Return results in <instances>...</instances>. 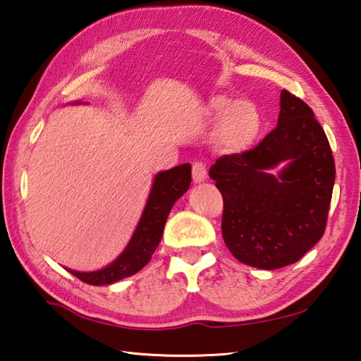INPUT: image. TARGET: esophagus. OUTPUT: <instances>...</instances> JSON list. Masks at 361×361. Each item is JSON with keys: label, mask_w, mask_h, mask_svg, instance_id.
I'll return each mask as SVG.
<instances>
[{"label": "esophagus", "mask_w": 361, "mask_h": 361, "mask_svg": "<svg viewBox=\"0 0 361 361\" xmlns=\"http://www.w3.org/2000/svg\"><path fill=\"white\" fill-rule=\"evenodd\" d=\"M193 180L196 183H200L205 179V176H207V168L202 164V161H195L193 164Z\"/></svg>", "instance_id": "obj_1"}]
</instances>
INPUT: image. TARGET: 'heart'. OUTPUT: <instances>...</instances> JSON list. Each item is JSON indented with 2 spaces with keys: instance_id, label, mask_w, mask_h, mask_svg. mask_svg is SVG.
I'll list each match as a JSON object with an SVG mask.
<instances>
[{
  "instance_id": "obj_1",
  "label": "heart",
  "mask_w": 361,
  "mask_h": 361,
  "mask_svg": "<svg viewBox=\"0 0 361 361\" xmlns=\"http://www.w3.org/2000/svg\"><path fill=\"white\" fill-rule=\"evenodd\" d=\"M210 112L215 118H223L224 140L235 151L247 148L262 126L259 109L249 101L232 102L224 97H218L212 101Z\"/></svg>"
}]
</instances>
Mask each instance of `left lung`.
<instances>
[{
    "label": "left lung",
    "mask_w": 361,
    "mask_h": 361,
    "mask_svg": "<svg viewBox=\"0 0 361 361\" xmlns=\"http://www.w3.org/2000/svg\"><path fill=\"white\" fill-rule=\"evenodd\" d=\"M209 176L223 195L224 243L241 263L283 268L324 235L335 182L332 149L313 110L288 90L281 92L277 128L255 148L219 157Z\"/></svg>",
    "instance_id": "1"
}]
</instances>
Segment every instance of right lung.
<instances>
[{
  "instance_id": "obj_1",
  "label": "right lung",
  "mask_w": 361,
  "mask_h": 361,
  "mask_svg": "<svg viewBox=\"0 0 361 361\" xmlns=\"http://www.w3.org/2000/svg\"><path fill=\"white\" fill-rule=\"evenodd\" d=\"M191 182V166L183 164L168 171L159 173L154 178L151 193L140 218L137 229L121 255L109 267L92 273H79L68 269L73 276L88 285H109L124 277L138 273L156 251L164 235L166 218L174 202L185 193Z\"/></svg>"
}]
</instances>
